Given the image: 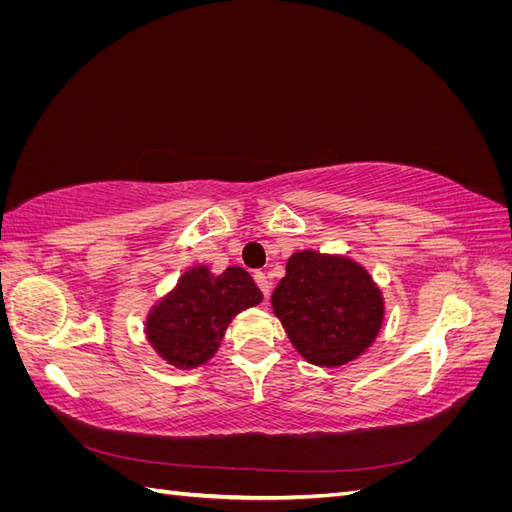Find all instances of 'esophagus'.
<instances>
[{
	"label": "esophagus",
	"mask_w": 512,
	"mask_h": 512,
	"mask_svg": "<svg viewBox=\"0 0 512 512\" xmlns=\"http://www.w3.org/2000/svg\"><path fill=\"white\" fill-rule=\"evenodd\" d=\"M254 282H256V286L260 288V292L265 294V299L269 297V290H271V284H269V277L262 273V271H256L254 273Z\"/></svg>",
	"instance_id": "obj_1"
}]
</instances>
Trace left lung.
<instances>
[{"label":"left lung","instance_id":"1","mask_svg":"<svg viewBox=\"0 0 512 512\" xmlns=\"http://www.w3.org/2000/svg\"><path fill=\"white\" fill-rule=\"evenodd\" d=\"M273 314L305 361L339 367L361 356L380 333L382 292L348 256L292 254L271 297Z\"/></svg>","mask_w":512,"mask_h":512}]
</instances>
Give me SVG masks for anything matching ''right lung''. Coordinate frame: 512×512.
Listing matches in <instances>:
<instances>
[{
  "label": "right lung",
  "instance_id": "right-lung-1",
  "mask_svg": "<svg viewBox=\"0 0 512 512\" xmlns=\"http://www.w3.org/2000/svg\"><path fill=\"white\" fill-rule=\"evenodd\" d=\"M260 301L262 292L245 269L213 275L209 267H192L149 309L147 342L168 365L200 367L218 352L230 320Z\"/></svg>",
  "mask_w": 512,
  "mask_h": 512
}]
</instances>
